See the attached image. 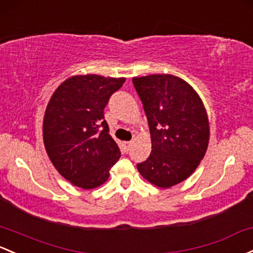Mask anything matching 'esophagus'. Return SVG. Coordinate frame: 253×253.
Instances as JSON below:
<instances>
[{
	"label": "esophagus",
	"mask_w": 253,
	"mask_h": 253,
	"mask_svg": "<svg viewBox=\"0 0 253 253\" xmlns=\"http://www.w3.org/2000/svg\"><path fill=\"white\" fill-rule=\"evenodd\" d=\"M132 144H133V142H125V148H126V150H129Z\"/></svg>",
	"instance_id": "34e87169"
}]
</instances>
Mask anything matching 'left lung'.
Segmentation results:
<instances>
[{
  "label": "left lung",
  "mask_w": 253,
  "mask_h": 253,
  "mask_svg": "<svg viewBox=\"0 0 253 253\" xmlns=\"http://www.w3.org/2000/svg\"><path fill=\"white\" fill-rule=\"evenodd\" d=\"M143 103L151 153L137 165L139 173L159 188H171L198 169L210 140L206 109L193 87L178 76L155 74L132 79Z\"/></svg>",
  "instance_id": "8db88e82"
}]
</instances>
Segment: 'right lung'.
Masks as SVG:
<instances>
[{
	"label": "right lung",
	"instance_id": "right-lung-1",
	"mask_svg": "<svg viewBox=\"0 0 253 253\" xmlns=\"http://www.w3.org/2000/svg\"><path fill=\"white\" fill-rule=\"evenodd\" d=\"M125 80L94 74L71 76L47 104L42 127L47 155L75 187L88 190L102 185L121 156L109 134L104 108Z\"/></svg>",
	"mask_w": 253,
	"mask_h": 253
}]
</instances>
